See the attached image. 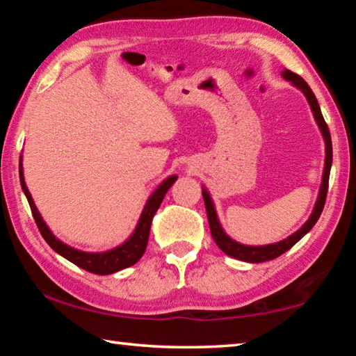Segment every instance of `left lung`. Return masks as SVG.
Listing matches in <instances>:
<instances>
[{
    "label": "left lung",
    "instance_id": "1",
    "mask_svg": "<svg viewBox=\"0 0 356 356\" xmlns=\"http://www.w3.org/2000/svg\"><path fill=\"white\" fill-rule=\"evenodd\" d=\"M282 76L286 78L287 81H292L295 88H298L301 92L305 94V97L308 99L311 110L314 113L316 122L321 129L323 140H325V168H323V176H322V185H321V191H318V197L317 202L314 206V210L309 216V220L301 226L297 232H293L292 236H289L287 238L281 240L278 243H272V245H264V246H248V245H242L232 240L229 236H226V232L222 231V227L218 221V216H216L215 212V206L212 200H210V195L206 188H202V197H204V204H206V210H207V220H209V226H210V232H212V237L215 240V243L218 245V248L226 252L227 256H231L234 259H238V261H245V262H265V261H272V259L281 256L282 252H286L287 250H291L292 246L298 242L301 237H305L308 234L321 216L323 206H325V200H327V191H328V180H330V170H331V161H333V146H331V136H330V130L328 125L325 122V119L322 116L321 106H318V102L316 99L312 89L308 86L303 78L300 75L293 74L291 70H284L282 72Z\"/></svg>",
    "mask_w": 356,
    "mask_h": 356
}]
</instances>
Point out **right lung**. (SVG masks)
<instances>
[{"instance_id":"add662e5","label":"right lung","mask_w":356,"mask_h":356,"mask_svg":"<svg viewBox=\"0 0 356 356\" xmlns=\"http://www.w3.org/2000/svg\"><path fill=\"white\" fill-rule=\"evenodd\" d=\"M19 172H20L22 188H23V191H25V196L29 202V207H31L35 225H38L42 237L45 238V242L50 245L51 248L58 252V254H61L72 264H75L80 268L86 270V272H91L95 275L116 273V272H119V270L131 267V265L140 261L141 256L144 254V251H146L150 225H152L154 215L156 210H159L161 201H163L166 191L171 188V185L176 182V179H177V176L168 177L166 180H163V182L160 184L159 188H156L152 195H150L146 207H144L143 213L140 216V221H138L135 232L131 234L127 242L118 246V248L105 251V252H84V251L72 248V246L63 243L61 240H58L55 236H53V232L48 229L45 221L42 220L39 210H38V207H35V204L31 197V193L28 191V186L25 184V177H23L22 161H20Z\"/></svg>"}]
</instances>
